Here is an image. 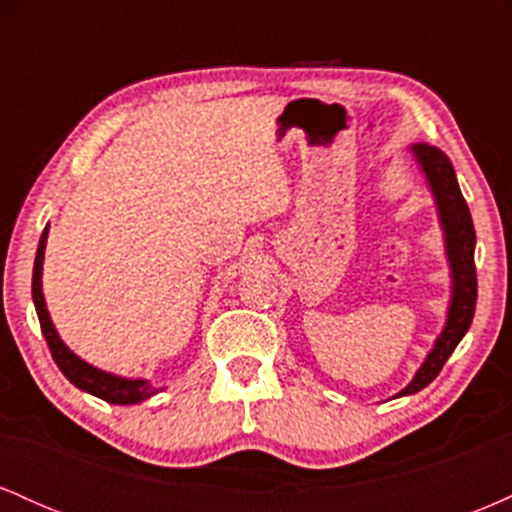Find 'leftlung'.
<instances>
[{"label": "left lung", "mask_w": 512, "mask_h": 512, "mask_svg": "<svg viewBox=\"0 0 512 512\" xmlns=\"http://www.w3.org/2000/svg\"><path fill=\"white\" fill-rule=\"evenodd\" d=\"M416 161L424 168L431 190L436 195L440 221H443L445 240H448V257L452 267V303L448 313V325L438 337L436 346L428 354L426 363L414 375V380L399 392L402 395H414L424 390L428 383L436 380V375L443 370L455 346L460 344L464 332L469 330L477 308V267H474V223L469 214L467 202H464L460 185H457L455 170H452L450 158L438 149V146L416 144L414 146Z\"/></svg>", "instance_id": "8db88e82"}]
</instances>
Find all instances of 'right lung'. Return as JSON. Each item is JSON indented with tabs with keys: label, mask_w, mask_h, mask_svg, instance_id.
<instances>
[{
	"label": "right lung",
	"mask_w": 512,
	"mask_h": 512,
	"mask_svg": "<svg viewBox=\"0 0 512 512\" xmlns=\"http://www.w3.org/2000/svg\"><path fill=\"white\" fill-rule=\"evenodd\" d=\"M45 240H48V228L43 231L38 243V252H35V264H33V303L38 310L40 330L45 334V342L50 346V354L55 358L57 368L67 375L69 383H74L79 390L91 392V395L105 399L110 404H137L156 395V387L146 385V380H125L115 378V375L103 373V370L88 366L81 361L79 356H74L67 346L62 344V339L57 337L55 327H52L48 308H45L43 298V286H40V272H43V257H45Z\"/></svg>",
	"instance_id": "right-lung-1"
}]
</instances>
